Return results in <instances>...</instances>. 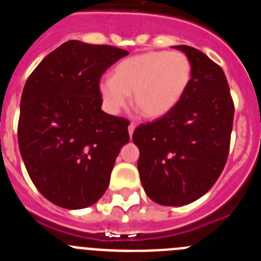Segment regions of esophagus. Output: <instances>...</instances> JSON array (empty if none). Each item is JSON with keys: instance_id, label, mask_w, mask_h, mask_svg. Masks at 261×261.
Here are the masks:
<instances>
[{"instance_id": "1", "label": "esophagus", "mask_w": 261, "mask_h": 261, "mask_svg": "<svg viewBox=\"0 0 261 261\" xmlns=\"http://www.w3.org/2000/svg\"><path fill=\"white\" fill-rule=\"evenodd\" d=\"M136 129V124L135 123H130L128 126V132H129V136H132L133 132H135Z\"/></svg>"}]
</instances>
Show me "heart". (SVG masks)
Wrapping results in <instances>:
<instances>
[{
	"instance_id": "obj_1",
	"label": "heart",
	"mask_w": 261,
	"mask_h": 261,
	"mask_svg": "<svg viewBox=\"0 0 261 261\" xmlns=\"http://www.w3.org/2000/svg\"><path fill=\"white\" fill-rule=\"evenodd\" d=\"M192 77V65L183 52L153 50L124 60L114 78L99 84L106 111L119 114L133 94V105L145 117L156 119L179 103Z\"/></svg>"
}]
</instances>
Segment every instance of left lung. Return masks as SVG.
<instances>
[{
	"label": "left lung",
	"mask_w": 261,
	"mask_h": 261,
	"mask_svg": "<svg viewBox=\"0 0 261 261\" xmlns=\"http://www.w3.org/2000/svg\"><path fill=\"white\" fill-rule=\"evenodd\" d=\"M192 65V77L176 106L151 123L138 125V172L156 204L181 206L211 190L230 149L234 102L222 68L205 53L176 45Z\"/></svg>",
	"instance_id": "left-lung-1"
}]
</instances>
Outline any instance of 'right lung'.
Segmentation results:
<instances>
[{
	"label": "right lung",
	"mask_w": 261,
	"mask_h": 261,
	"mask_svg": "<svg viewBox=\"0 0 261 261\" xmlns=\"http://www.w3.org/2000/svg\"><path fill=\"white\" fill-rule=\"evenodd\" d=\"M129 55L69 40L30 74L20 99L18 144L32 183L57 206L82 209L107 190L129 121L102 111L99 84Z\"/></svg>",
	"instance_id": "1"
}]
</instances>
